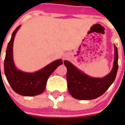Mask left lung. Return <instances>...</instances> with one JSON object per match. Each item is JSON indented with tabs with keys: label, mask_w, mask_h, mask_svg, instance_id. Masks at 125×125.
Listing matches in <instances>:
<instances>
[{
	"label": "left lung",
	"mask_w": 125,
	"mask_h": 125,
	"mask_svg": "<svg viewBox=\"0 0 125 125\" xmlns=\"http://www.w3.org/2000/svg\"><path fill=\"white\" fill-rule=\"evenodd\" d=\"M115 59L111 72L103 78H93L78 69L68 61L64 64L67 68L66 79L69 93L80 100H93L103 95L114 82L118 69V49L115 45Z\"/></svg>",
	"instance_id": "obj_1"
}]
</instances>
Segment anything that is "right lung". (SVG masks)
Masks as SVG:
<instances>
[{
	"label": "right lung",
	"mask_w": 125,
	"mask_h": 125,
	"mask_svg": "<svg viewBox=\"0 0 125 125\" xmlns=\"http://www.w3.org/2000/svg\"><path fill=\"white\" fill-rule=\"evenodd\" d=\"M21 25L15 29L12 34L6 49L4 61V72L7 81L16 93L24 96H33L41 94L44 91L47 81L54 71L62 61L58 59L34 73H26L17 69L13 58V44L14 37Z\"/></svg>",
	"instance_id": "add662e5"
}]
</instances>
